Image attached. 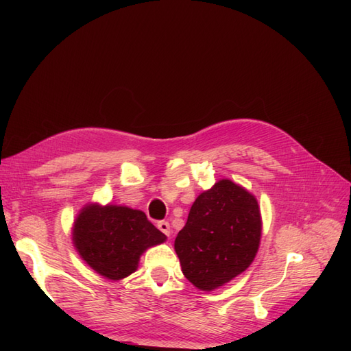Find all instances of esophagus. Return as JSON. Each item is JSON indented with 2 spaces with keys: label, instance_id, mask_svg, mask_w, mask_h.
Returning a JSON list of instances; mask_svg holds the SVG:
<instances>
[{
  "label": "esophagus",
  "instance_id": "1",
  "mask_svg": "<svg viewBox=\"0 0 351 351\" xmlns=\"http://www.w3.org/2000/svg\"><path fill=\"white\" fill-rule=\"evenodd\" d=\"M156 226H158L159 231L164 232L167 237H169V234H171V228H169V222L168 221H159Z\"/></svg>",
  "mask_w": 351,
  "mask_h": 351
}]
</instances>
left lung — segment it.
I'll list each match as a JSON object with an SVG mask.
<instances>
[{
    "instance_id": "1",
    "label": "left lung",
    "mask_w": 351,
    "mask_h": 351,
    "mask_svg": "<svg viewBox=\"0 0 351 351\" xmlns=\"http://www.w3.org/2000/svg\"><path fill=\"white\" fill-rule=\"evenodd\" d=\"M261 210L247 190L221 180L197 196L174 247L184 277L210 291L253 262L261 241Z\"/></svg>"
}]
</instances>
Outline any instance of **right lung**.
Wrapping results in <instances>:
<instances>
[{
  "label": "right lung",
  "mask_w": 351,
  "mask_h": 351,
  "mask_svg": "<svg viewBox=\"0 0 351 351\" xmlns=\"http://www.w3.org/2000/svg\"><path fill=\"white\" fill-rule=\"evenodd\" d=\"M165 239L145 212L114 205L86 206L73 230L74 246L83 261L108 280L134 272L141 254Z\"/></svg>",
  "instance_id": "1"
}]
</instances>
